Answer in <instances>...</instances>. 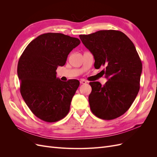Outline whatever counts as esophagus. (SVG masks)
Wrapping results in <instances>:
<instances>
[{
  "instance_id": "34e87169",
  "label": "esophagus",
  "mask_w": 157,
  "mask_h": 157,
  "mask_svg": "<svg viewBox=\"0 0 157 157\" xmlns=\"http://www.w3.org/2000/svg\"><path fill=\"white\" fill-rule=\"evenodd\" d=\"M87 82L86 81V80H84V79H81L80 80V83L81 84H86Z\"/></svg>"
}]
</instances>
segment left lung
<instances>
[{
    "label": "left lung",
    "mask_w": 157,
    "mask_h": 157,
    "mask_svg": "<svg viewBox=\"0 0 157 157\" xmlns=\"http://www.w3.org/2000/svg\"><path fill=\"white\" fill-rule=\"evenodd\" d=\"M79 37L94 55V67L105 66L101 72L108 79L104 86L99 82H90V109L103 120L121 117L129 109L140 88L142 63L134 44L117 30L98 31Z\"/></svg>",
    "instance_id": "1"
}]
</instances>
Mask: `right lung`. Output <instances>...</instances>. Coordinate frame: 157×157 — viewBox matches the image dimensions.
<instances>
[{"mask_svg": "<svg viewBox=\"0 0 157 157\" xmlns=\"http://www.w3.org/2000/svg\"><path fill=\"white\" fill-rule=\"evenodd\" d=\"M80 43L77 38L48 33L32 40L17 64L21 96L31 112L42 121L54 122L67 115L80 82H63L56 69L63 66L69 54Z\"/></svg>", "mask_w": 157, "mask_h": 157, "instance_id": "1", "label": "right lung"}]
</instances>
